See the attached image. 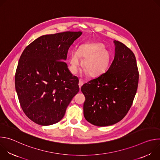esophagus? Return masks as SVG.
Wrapping results in <instances>:
<instances>
[{"label": "esophagus", "mask_w": 160, "mask_h": 160, "mask_svg": "<svg viewBox=\"0 0 160 160\" xmlns=\"http://www.w3.org/2000/svg\"><path fill=\"white\" fill-rule=\"evenodd\" d=\"M83 80L82 79H80L79 80V83H78V85H79V87L81 88L82 86L83 85Z\"/></svg>", "instance_id": "34e87169"}]
</instances>
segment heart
<instances>
[{"instance_id": "heart-1", "label": "heart", "mask_w": 160, "mask_h": 160, "mask_svg": "<svg viewBox=\"0 0 160 160\" xmlns=\"http://www.w3.org/2000/svg\"><path fill=\"white\" fill-rule=\"evenodd\" d=\"M83 60V67L91 77L99 75L106 69L110 59L109 51L99 43H86L73 49L70 54V69L72 73L77 74Z\"/></svg>"}]
</instances>
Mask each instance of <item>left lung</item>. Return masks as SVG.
<instances>
[{"mask_svg": "<svg viewBox=\"0 0 160 160\" xmlns=\"http://www.w3.org/2000/svg\"><path fill=\"white\" fill-rule=\"evenodd\" d=\"M115 58L106 72L83 84V115L87 122L106 127L122 120L129 111L139 82V71L133 52L114 40Z\"/></svg>", "mask_w": 160, "mask_h": 160, "instance_id": "obj_1", "label": "left lung"}]
</instances>
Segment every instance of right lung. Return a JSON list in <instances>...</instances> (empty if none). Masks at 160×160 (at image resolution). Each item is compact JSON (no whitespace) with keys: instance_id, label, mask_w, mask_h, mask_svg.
<instances>
[{"instance_id":"right-lung-1","label":"right lung","mask_w":160,"mask_h":160,"mask_svg":"<svg viewBox=\"0 0 160 160\" xmlns=\"http://www.w3.org/2000/svg\"><path fill=\"white\" fill-rule=\"evenodd\" d=\"M82 33L65 32L41 36L21 55L15 87L21 107L37 124L59 122L79 92L78 78L68 70V51Z\"/></svg>"}]
</instances>
